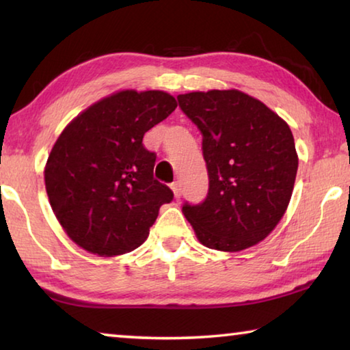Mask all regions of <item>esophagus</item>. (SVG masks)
<instances>
[{"mask_svg":"<svg viewBox=\"0 0 350 350\" xmlns=\"http://www.w3.org/2000/svg\"><path fill=\"white\" fill-rule=\"evenodd\" d=\"M171 188H173L176 199H179V198L182 196V185H180V182H179V180H176V182L173 183V185H171Z\"/></svg>","mask_w":350,"mask_h":350,"instance_id":"1","label":"esophagus"}]
</instances>
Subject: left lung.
<instances>
[{"mask_svg":"<svg viewBox=\"0 0 350 350\" xmlns=\"http://www.w3.org/2000/svg\"><path fill=\"white\" fill-rule=\"evenodd\" d=\"M179 108L202 134L208 171L204 202L182 211L205 247L239 252L258 244L281 221L292 198L298 156L282 118L247 94L177 96Z\"/></svg>","mask_w":350,"mask_h":350,"instance_id":"obj_1","label":"left lung"}]
</instances>
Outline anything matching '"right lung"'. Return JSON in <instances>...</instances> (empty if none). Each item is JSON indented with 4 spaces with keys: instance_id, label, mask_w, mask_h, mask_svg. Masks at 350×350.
Segmentation results:
<instances>
[{
    "instance_id": "obj_1",
    "label": "right lung",
    "mask_w": 350,
    "mask_h": 350,
    "mask_svg": "<svg viewBox=\"0 0 350 350\" xmlns=\"http://www.w3.org/2000/svg\"><path fill=\"white\" fill-rule=\"evenodd\" d=\"M176 108L163 91H120L64 128L47 157L44 182L58 222L77 245L116 256L144 244L174 194L154 179L156 152L142 140Z\"/></svg>"
}]
</instances>
